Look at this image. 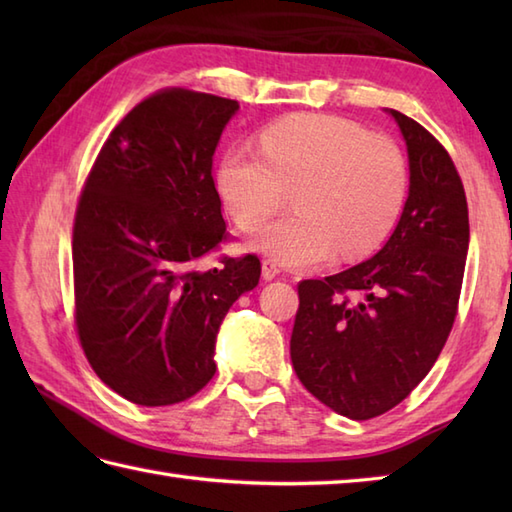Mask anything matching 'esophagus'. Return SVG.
Returning <instances> with one entry per match:
<instances>
[{
	"mask_svg": "<svg viewBox=\"0 0 512 512\" xmlns=\"http://www.w3.org/2000/svg\"><path fill=\"white\" fill-rule=\"evenodd\" d=\"M279 273H281V268L273 262V259H264V262H262V277H264L266 281L275 279Z\"/></svg>",
	"mask_w": 512,
	"mask_h": 512,
	"instance_id": "obj_1",
	"label": "esophagus"
}]
</instances>
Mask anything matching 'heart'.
<instances>
[{
  "mask_svg": "<svg viewBox=\"0 0 512 512\" xmlns=\"http://www.w3.org/2000/svg\"><path fill=\"white\" fill-rule=\"evenodd\" d=\"M217 191L239 231L268 224L255 248L284 266L361 259L385 242L407 198V160L394 140L339 116L297 114L259 134V154L228 149Z\"/></svg>",
  "mask_w": 512,
  "mask_h": 512,
  "instance_id": "heart-1",
  "label": "heart"
}]
</instances>
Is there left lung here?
I'll use <instances>...</instances> for the list:
<instances>
[{
    "label": "left lung",
    "instance_id": "8db88e82",
    "mask_svg": "<svg viewBox=\"0 0 512 512\" xmlns=\"http://www.w3.org/2000/svg\"><path fill=\"white\" fill-rule=\"evenodd\" d=\"M396 118L409 154V198L367 262L299 284L292 367L310 394L352 420L405 400L449 339L469 253V206L449 151Z\"/></svg>",
    "mask_w": 512,
    "mask_h": 512
}]
</instances>
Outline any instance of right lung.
Masks as SVG:
<instances>
[{"label": "right lung", "mask_w": 512, "mask_h": 512, "mask_svg": "<svg viewBox=\"0 0 512 512\" xmlns=\"http://www.w3.org/2000/svg\"><path fill=\"white\" fill-rule=\"evenodd\" d=\"M239 103L167 88L96 156L74 215V323L103 383L129 402L187 400L215 374V336L259 284L255 255L198 264L226 239L213 154Z\"/></svg>", "instance_id": "add662e5"}]
</instances>
